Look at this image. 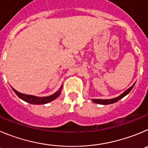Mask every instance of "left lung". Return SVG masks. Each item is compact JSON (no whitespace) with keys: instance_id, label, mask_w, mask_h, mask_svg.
I'll return each instance as SVG.
<instances>
[{"instance_id":"1","label":"left lung","mask_w":148,"mask_h":148,"mask_svg":"<svg viewBox=\"0 0 148 148\" xmlns=\"http://www.w3.org/2000/svg\"><path fill=\"white\" fill-rule=\"evenodd\" d=\"M134 86V84L131 88H128L127 90H125L123 93H122L121 96H119L117 98H114V99H93V101L94 102V103H101V104H104V105H106V104H110V103H115V102H117L118 101H119L120 99L123 98L125 96H126L127 94H128L129 92L132 90V88H133Z\"/></svg>"}]
</instances>
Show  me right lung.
<instances>
[{"label":"right lung","mask_w":148,"mask_h":148,"mask_svg":"<svg viewBox=\"0 0 148 148\" xmlns=\"http://www.w3.org/2000/svg\"><path fill=\"white\" fill-rule=\"evenodd\" d=\"M13 90L14 91L15 93L18 96V97H20V99L23 100L25 101L28 102L30 103H33V104H45V103H49V102L55 100V99H57L60 94V91H61L62 87L60 88V90L57 91L56 93L52 94L50 96H46V97H38V96H32V95H27L23 94V93H20L12 88Z\"/></svg>","instance_id":"right-lung-1"}]
</instances>
